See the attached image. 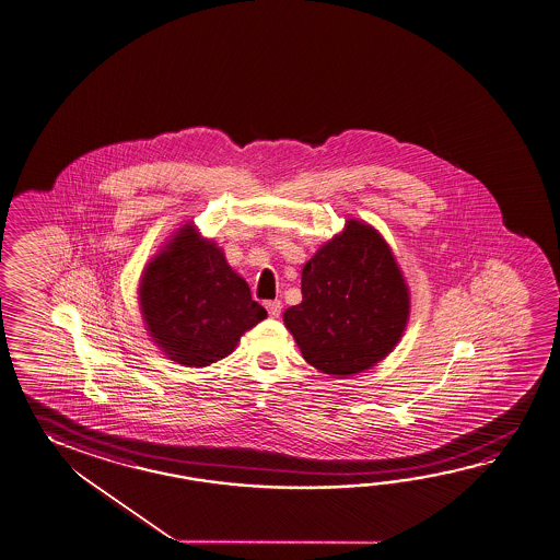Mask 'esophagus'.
<instances>
[{"label": "esophagus", "instance_id": "34e87169", "mask_svg": "<svg viewBox=\"0 0 560 560\" xmlns=\"http://www.w3.org/2000/svg\"><path fill=\"white\" fill-rule=\"evenodd\" d=\"M265 308H267L269 317H279V315H281V308H283V303H281L279 299H275V301H267V303H265Z\"/></svg>", "mask_w": 560, "mask_h": 560}]
</instances>
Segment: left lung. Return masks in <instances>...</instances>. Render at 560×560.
I'll list each match as a JSON object with an SVG mask.
<instances>
[{
  "mask_svg": "<svg viewBox=\"0 0 560 560\" xmlns=\"http://www.w3.org/2000/svg\"><path fill=\"white\" fill-rule=\"evenodd\" d=\"M303 301L283 313L303 359L345 378L383 361L409 320V287L377 229L349 219L301 273Z\"/></svg>",
  "mask_w": 560,
  "mask_h": 560,
  "instance_id": "8db88e82",
  "label": "left lung"
}]
</instances>
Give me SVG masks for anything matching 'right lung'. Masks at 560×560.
<instances>
[{"label":"right lung","instance_id":"add662e5","mask_svg":"<svg viewBox=\"0 0 560 560\" xmlns=\"http://www.w3.org/2000/svg\"><path fill=\"white\" fill-rule=\"evenodd\" d=\"M139 305L149 337L185 366H207L228 357L241 335L267 317L223 252L213 241L201 240L189 223L148 262Z\"/></svg>","mask_w":560,"mask_h":560}]
</instances>
